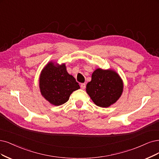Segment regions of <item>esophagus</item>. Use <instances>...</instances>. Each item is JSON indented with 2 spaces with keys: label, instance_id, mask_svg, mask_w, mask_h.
Instances as JSON below:
<instances>
[{
  "label": "esophagus",
  "instance_id": "obj_1",
  "mask_svg": "<svg viewBox=\"0 0 159 159\" xmlns=\"http://www.w3.org/2000/svg\"><path fill=\"white\" fill-rule=\"evenodd\" d=\"M80 88H81V89H83V90L85 89V88H86V84H85L84 83H82V84H80Z\"/></svg>",
  "mask_w": 159,
  "mask_h": 159
}]
</instances>
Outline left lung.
<instances>
[{
    "label": "left lung",
    "instance_id": "left-lung-1",
    "mask_svg": "<svg viewBox=\"0 0 159 159\" xmlns=\"http://www.w3.org/2000/svg\"><path fill=\"white\" fill-rule=\"evenodd\" d=\"M123 88V81L115 70L98 68L93 72L86 90L97 106L106 108L120 98Z\"/></svg>",
    "mask_w": 159,
    "mask_h": 159
}]
</instances>
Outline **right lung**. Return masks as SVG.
Wrapping results in <instances>:
<instances>
[{
	"label": "right lung",
	"mask_w": 159,
	"mask_h": 159,
	"mask_svg": "<svg viewBox=\"0 0 159 159\" xmlns=\"http://www.w3.org/2000/svg\"><path fill=\"white\" fill-rule=\"evenodd\" d=\"M42 95L50 103L59 106L67 102L73 92L80 89L79 83L66 69V64L50 61L42 70L39 77Z\"/></svg>",
	"instance_id": "right-lung-1"
}]
</instances>
